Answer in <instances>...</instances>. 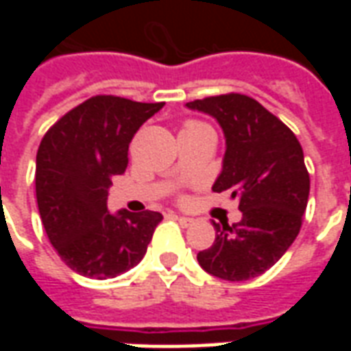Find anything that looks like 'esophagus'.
I'll list each match as a JSON object with an SVG mask.
<instances>
[{"instance_id": "34e87169", "label": "esophagus", "mask_w": 351, "mask_h": 351, "mask_svg": "<svg viewBox=\"0 0 351 351\" xmlns=\"http://www.w3.org/2000/svg\"><path fill=\"white\" fill-rule=\"evenodd\" d=\"M173 216H175L176 220L180 221L182 226H191V223H193V218H188V216H180V214H173Z\"/></svg>"}]
</instances>
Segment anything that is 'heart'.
I'll return each mask as SVG.
<instances>
[{
  "mask_svg": "<svg viewBox=\"0 0 351 351\" xmlns=\"http://www.w3.org/2000/svg\"><path fill=\"white\" fill-rule=\"evenodd\" d=\"M188 125H197V122H190Z\"/></svg>",
  "mask_w": 351,
  "mask_h": 351,
  "instance_id": "heart-1",
  "label": "heart"
}]
</instances>
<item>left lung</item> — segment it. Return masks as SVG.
Instances as JSON below:
<instances>
[{
	"label": "left lung",
	"mask_w": 351,
	"mask_h": 351,
	"mask_svg": "<svg viewBox=\"0 0 351 351\" xmlns=\"http://www.w3.org/2000/svg\"><path fill=\"white\" fill-rule=\"evenodd\" d=\"M218 120L226 156L213 191L239 197L243 220L214 223L216 239L197 254L208 274L229 282L269 271L299 235L310 176L293 131L243 93H223L186 103Z\"/></svg>",
	"instance_id": "1"
}]
</instances>
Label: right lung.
Segmentation results:
<instances>
[{"mask_svg": "<svg viewBox=\"0 0 351 351\" xmlns=\"http://www.w3.org/2000/svg\"><path fill=\"white\" fill-rule=\"evenodd\" d=\"M163 103L93 95L50 128L37 150L35 193L43 228L64 263L82 276L114 278L145 258L160 213L107 210L138 128Z\"/></svg>", "mask_w": 351, "mask_h": 351, "instance_id": "obj_1", "label": "right lung"}]
</instances>
